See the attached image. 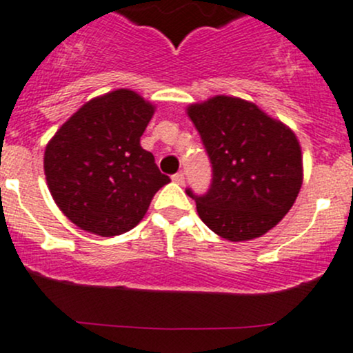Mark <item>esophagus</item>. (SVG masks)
I'll return each instance as SVG.
<instances>
[{"label": "esophagus", "mask_w": 353, "mask_h": 353, "mask_svg": "<svg viewBox=\"0 0 353 353\" xmlns=\"http://www.w3.org/2000/svg\"><path fill=\"white\" fill-rule=\"evenodd\" d=\"M172 181H174V183H177V184H181V186H183V184H184V174H183V172L174 174Z\"/></svg>", "instance_id": "esophagus-1"}]
</instances>
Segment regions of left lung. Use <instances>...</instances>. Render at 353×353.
Listing matches in <instances>:
<instances>
[{
  "label": "left lung",
  "instance_id": "8db88e82",
  "mask_svg": "<svg viewBox=\"0 0 353 353\" xmlns=\"http://www.w3.org/2000/svg\"><path fill=\"white\" fill-rule=\"evenodd\" d=\"M188 114L213 167L206 194L186 191L199 218L230 242L262 236L283 220L301 189L303 157L294 132L232 96L196 103Z\"/></svg>",
  "mask_w": 353,
  "mask_h": 353
}]
</instances>
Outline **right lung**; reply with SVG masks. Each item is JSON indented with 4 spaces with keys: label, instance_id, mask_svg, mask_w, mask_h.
Returning a JSON list of instances; mask_svg holds the SVG:
<instances>
[{
    "label": "right lung",
    "instance_id": "right-lung-1",
    "mask_svg": "<svg viewBox=\"0 0 353 353\" xmlns=\"http://www.w3.org/2000/svg\"><path fill=\"white\" fill-rule=\"evenodd\" d=\"M154 111L135 91L117 89L81 106L47 143V186L81 230L101 236L128 232L170 183L140 145Z\"/></svg>",
    "mask_w": 353,
    "mask_h": 353
}]
</instances>
